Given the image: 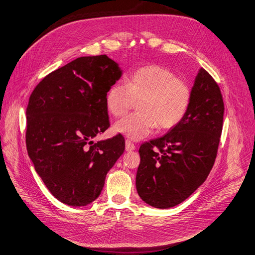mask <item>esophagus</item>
Wrapping results in <instances>:
<instances>
[{
    "mask_svg": "<svg viewBox=\"0 0 255 255\" xmlns=\"http://www.w3.org/2000/svg\"><path fill=\"white\" fill-rule=\"evenodd\" d=\"M125 149H126V151H132V150L135 149V146H134V144L132 142H130V140L126 139Z\"/></svg>",
    "mask_w": 255,
    "mask_h": 255,
    "instance_id": "1",
    "label": "esophagus"
}]
</instances>
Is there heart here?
I'll use <instances>...</instances> for the list:
<instances>
[{
    "mask_svg": "<svg viewBox=\"0 0 255 255\" xmlns=\"http://www.w3.org/2000/svg\"><path fill=\"white\" fill-rule=\"evenodd\" d=\"M192 90L187 81L165 66L146 65L131 73L126 85L115 83L106 93V106L113 117L122 118L132 108L138 112L118 122L115 130L131 139H142L158 131L177 126L189 109Z\"/></svg>",
    "mask_w": 255,
    "mask_h": 255,
    "instance_id": "heart-1",
    "label": "heart"
}]
</instances>
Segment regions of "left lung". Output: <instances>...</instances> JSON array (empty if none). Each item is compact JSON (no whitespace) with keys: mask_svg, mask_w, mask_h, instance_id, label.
Masks as SVG:
<instances>
[{"mask_svg":"<svg viewBox=\"0 0 255 255\" xmlns=\"http://www.w3.org/2000/svg\"><path fill=\"white\" fill-rule=\"evenodd\" d=\"M191 90L180 124L138 150L136 190L154 208H171L189 197L206 181L218 154L225 110L221 89L201 68Z\"/></svg>","mask_w":255,"mask_h":255,"instance_id":"obj_1","label":"left lung"}]
</instances>
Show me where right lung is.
<instances>
[{
  "instance_id": "obj_1",
  "label": "right lung",
  "mask_w": 255,
  "mask_h": 255,
  "mask_svg": "<svg viewBox=\"0 0 255 255\" xmlns=\"http://www.w3.org/2000/svg\"><path fill=\"white\" fill-rule=\"evenodd\" d=\"M122 73L106 54L81 56L46 75L29 98L28 155L51 194L66 205L97 200L124 152L122 134L92 140L110 126L106 93Z\"/></svg>"
}]
</instances>
